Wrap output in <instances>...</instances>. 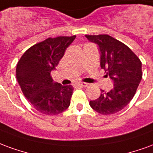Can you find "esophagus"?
Here are the masks:
<instances>
[{"label":"esophagus","mask_w":153,"mask_h":153,"mask_svg":"<svg viewBox=\"0 0 153 153\" xmlns=\"http://www.w3.org/2000/svg\"><path fill=\"white\" fill-rule=\"evenodd\" d=\"M78 85L79 86H81V87H86L88 85L87 83H85V82H79L78 83Z\"/></svg>","instance_id":"34e87169"}]
</instances>
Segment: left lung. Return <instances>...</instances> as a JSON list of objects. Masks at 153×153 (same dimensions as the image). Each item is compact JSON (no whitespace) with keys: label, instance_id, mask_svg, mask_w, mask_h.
Masks as SVG:
<instances>
[{"label":"left lung","instance_id":"1","mask_svg":"<svg viewBox=\"0 0 153 153\" xmlns=\"http://www.w3.org/2000/svg\"><path fill=\"white\" fill-rule=\"evenodd\" d=\"M85 37L98 45L100 66L114 83L108 92L101 90L100 96L90 101V107L102 115L118 112L133 99L142 80V63L130 48L110 36L85 35Z\"/></svg>","mask_w":153,"mask_h":153}]
</instances>
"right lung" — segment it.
Returning <instances> with one entry per match:
<instances>
[{
    "instance_id": "1",
    "label": "right lung",
    "mask_w": 153,
    "mask_h": 153,
    "mask_svg": "<svg viewBox=\"0 0 153 153\" xmlns=\"http://www.w3.org/2000/svg\"><path fill=\"white\" fill-rule=\"evenodd\" d=\"M75 38L46 39L29 48L18 63L16 78L21 90L34 108L43 114H59L70 105L73 87L53 82L51 72Z\"/></svg>"
}]
</instances>
